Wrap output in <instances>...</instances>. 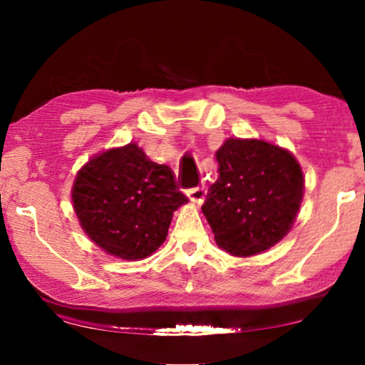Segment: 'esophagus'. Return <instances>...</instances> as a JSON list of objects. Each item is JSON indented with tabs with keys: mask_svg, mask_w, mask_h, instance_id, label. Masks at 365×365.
<instances>
[{
	"mask_svg": "<svg viewBox=\"0 0 365 365\" xmlns=\"http://www.w3.org/2000/svg\"><path fill=\"white\" fill-rule=\"evenodd\" d=\"M206 194H207V187L204 186V184H201V186L192 187V189H189V191H186V196L189 197V201L196 202V204L202 202L204 197H206Z\"/></svg>",
	"mask_w": 365,
	"mask_h": 365,
	"instance_id": "obj_1",
	"label": "esophagus"
}]
</instances>
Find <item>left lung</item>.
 I'll return each instance as SVG.
<instances>
[{
	"mask_svg": "<svg viewBox=\"0 0 365 365\" xmlns=\"http://www.w3.org/2000/svg\"><path fill=\"white\" fill-rule=\"evenodd\" d=\"M216 161L219 178L201 207L214 241L239 257L276 246L291 231L301 207V164L287 149L254 138L226 139Z\"/></svg>",
	"mask_w": 365,
	"mask_h": 365,
	"instance_id": "obj_1",
	"label": "left lung"
}]
</instances>
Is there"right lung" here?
Segmentation results:
<instances>
[{"label": "right lung", "instance_id": "right-lung-1", "mask_svg": "<svg viewBox=\"0 0 365 365\" xmlns=\"http://www.w3.org/2000/svg\"><path fill=\"white\" fill-rule=\"evenodd\" d=\"M71 201L79 226L98 247L139 261L166 241L173 214L187 197L166 164L129 143L96 154L79 169Z\"/></svg>", "mask_w": 365, "mask_h": 365}]
</instances>
